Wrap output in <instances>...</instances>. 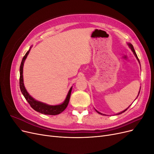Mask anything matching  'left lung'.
Returning a JSON list of instances; mask_svg holds the SVG:
<instances>
[{"mask_svg":"<svg viewBox=\"0 0 154 154\" xmlns=\"http://www.w3.org/2000/svg\"><path fill=\"white\" fill-rule=\"evenodd\" d=\"M127 45H128V47L130 48V49H131L132 50V52H133V53H134V56H135V57H136V58H137V61L139 62V64H140V62H139V60L138 59V57H137V54H136V51H135V50H134V47H133V45H132V44H130V43H127ZM140 66H141V65H140ZM140 90H141V88H140ZM139 92H140V91H139V94H138V95H137V97H138V96H139ZM129 106L128 107V108L127 109H126L125 110H124L123 111H122V112H119V113H118L117 114H116V115H118V114H122L123 112H125L126 110H127L128 108H129ZM96 110V109H95ZM96 111L97 112V113H98V114H101V115H105V116H106L105 114H102V113H101V112H98V111H97V110H96Z\"/></svg>","mask_w":154,"mask_h":154,"instance_id":"obj_1","label":"left lung"}]
</instances>
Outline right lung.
Returning <instances> with one entry per match:
<instances>
[{
    "mask_svg": "<svg viewBox=\"0 0 154 154\" xmlns=\"http://www.w3.org/2000/svg\"><path fill=\"white\" fill-rule=\"evenodd\" d=\"M31 48L32 46H31L29 51H27L24 57H23L21 64H20V88L22 92V94L24 96L26 100H27V102H28L29 104L31 105L32 108L36 112H38L45 114V115L59 114L61 112H62L66 109V107L68 105L69 101L70 100V96H71V93L72 91V86L70 88V89L67 93V95L63 103L57 105H50L47 103H43V102L36 100L31 95H29V94L27 92L24 86V78H23V67H24V63L25 62V60L27 58V55L29 54Z\"/></svg>",
    "mask_w": 154,
    "mask_h": 154,
    "instance_id": "obj_1",
    "label": "right lung"
}]
</instances>
